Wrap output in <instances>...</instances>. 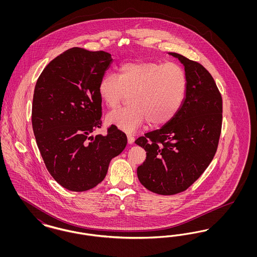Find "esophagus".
Returning <instances> with one entry per match:
<instances>
[{"label": "esophagus", "instance_id": "34e87169", "mask_svg": "<svg viewBox=\"0 0 257 257\" xmlns=\"http://www.w3.org/2000/svg\"><path fill=\"white\" fill-rule=\"evenodd\" d=\"M127 141H128L129 145H132V144H134L135 138L132 137L131 135H127Z\"/></svg>", "mask_w": 257, "mask_h": 257}]
</instances>
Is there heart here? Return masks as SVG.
Segmentation results:
<instances>
[{
	"mask_svg": "<svg viewBox=\"0 0 257 257\" xmlns=\"http://www.w3.org/2000/svg\"><path fill=\"white\" fill-rule=\"evenodd\" d=\"M187 79L176 63L138 61L125 62L114 74L105 75L98 86L102 102L116 107L129 94L130 105L110 111L106 121L125 132H133L148 120L151 126L170 122L183 103Z\"/></svg>",
	"mask_w": 257,
	"mask_h": 257,
	"instance_id": "1",
	"label": "heart"
}]
</instances>
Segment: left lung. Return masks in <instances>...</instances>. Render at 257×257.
Returning a JSON list of instances; mask_svg holds the SVG:
<instances>
[{
    "mask_svg": "<svg viewBox=\"0 0 257 257\" xmlns=\"http://www.w3.org/2000/svg\"><path fill=\"white\" fill-rule=\"evenodd\" d=\"M169 54L183 64V103L170 122L135 142L147 151L137 170L140 182L164 196L187 190L207 169L217 151L222 119V100L211 74L198 62Z\"/></svg>",
    "mask_w": 257,
    "mask_h": 257,
    "instance_id": "1",
    "label": "left lung"
}]
</instances>
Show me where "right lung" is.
I'll return each instance as SVG.
<instances>
[{"mask_svg":"<svg viewBox=\"0 0 257 257\" xmlns=\"http://www.w3.org/2000/svg\"><path fill=\"white\" fill-rule=\"evenodd\" d=\"M110 54L74 47L50 62L35 87L32 123L37 147L53 178L72 192L103 181L110 160L127 145L126 135L101 127L98 86L112 63Z\"/></svg>","mask_w":257,"mask_h":257,"instance_id":"obj_1","label":"right lung"}]
</instances>
